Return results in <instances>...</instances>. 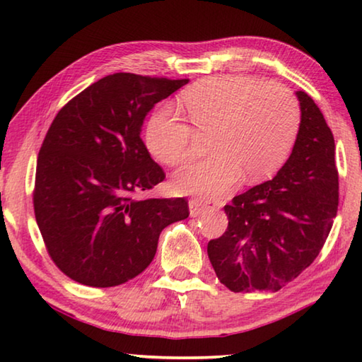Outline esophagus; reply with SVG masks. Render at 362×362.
<instances>
[{
  "mask_svg": "<svg viewBox=\"0 0 362 362\" xmlns=\"http://www.w3.org/2000/svg\"><path fill=\"white\" fill-rule=\"evenodd\" d=\"M188 207H189V216L192 217H198V216H201V214H203L204 211H207L209 209V204L207 203H204V201H201V199H198V198H192L188 201Z\"/></svg>",
  "mask_w": 362,
  "mask_h": 362,
  "instance_id": "1",
  "label": "esophagus"
}]
</instances>
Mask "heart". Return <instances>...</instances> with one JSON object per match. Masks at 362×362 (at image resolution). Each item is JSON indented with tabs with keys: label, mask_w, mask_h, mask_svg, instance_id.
<instances>
[{
	"label": "heart",
	"mask_w": 362,
	"mask_h": 362,
	"mask_svg": "<svg viewBox=\"0 0 362 362\" xmlns=\"http://www.w3.org/2000/svg\"><path fill=\"white\" fill-rule=\"evenodd\" d=\"M180 102L196 131L209 136V156L180 168L175 192L218 198L244 180L257 182L286 161L300 127V107L289 89L252 78L220 76L189 86ZM173 105L146 122L145 140L159 161L180 164L192 155L196 132Z\"/></svg>",
	"instance_id": "1"
}]
</instances>
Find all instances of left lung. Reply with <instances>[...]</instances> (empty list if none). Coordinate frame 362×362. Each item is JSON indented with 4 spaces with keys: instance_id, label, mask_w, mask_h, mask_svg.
Listing matches in <instances>:
<instances>
[{
    "instance_id": "left-lung-1",
    "label": "left lung",
    "mask_w": 362,
    "mask_h": 362,
    "mask_svg": "<svg viewBox=\"0 0 362 362\" xmlns=\"http://www.w3.org/2000/svg\"><path fill=\"white\" fill-rule=\"evenodd\" d=\"M300 127L274 179L233 198L228 228L207 244L220 283L233 292H276L308 268L326 243L339 206L332 131L315 100L297 90Z\"/></svg>"
}]
</instances>
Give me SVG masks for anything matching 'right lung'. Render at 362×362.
Here are the masks:
<instances>
[{
	"label": "right lung",
	"mask_w": 362,
	"mask_h": 362,
	"mask_svg": "<svg viewBox=\"0 0 362 362\" xmlns=\"http://www.w3.org/2000/svg\"><path fill=\"white\" fill-rule=\"evenodd\" d=\"M188 79L115 73L66 103L41 145L33 206L54 263L90 287H113L150 265L188 201L137 199L164 180L140 132L145 116Z\"/></svg>",
	"instance_id": "1"
}]
</instances>
